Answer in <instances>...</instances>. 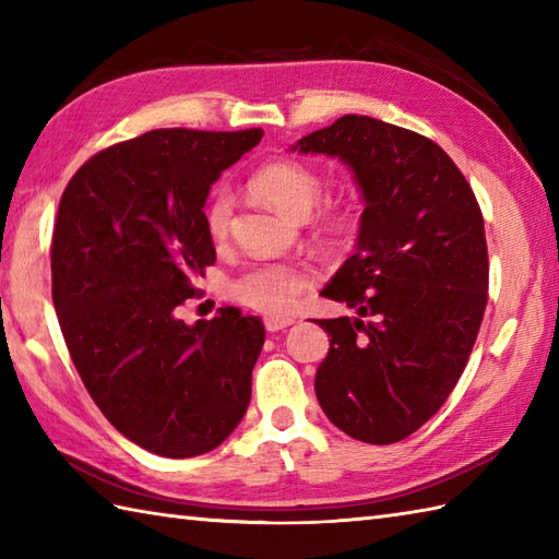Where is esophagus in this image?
Listing matches in <instances>:
<instances>
[{
	"label": "esophagus",
	"mask_w": 559,
	"mask_h": 559,
	"mask_svg": "<svg viewBox=\"0 0 559 559\" xmlns=\"http://www.w3.org/2000/svg\"><path fill=\"white\" fill-rule=\"evenodd\" d=\"M295 322L293 317H266V331H271V334H276V331H283V329H288L290 324Z\"/></svg>",
	"instance_id": "esophagus-1"
}]
</instances>
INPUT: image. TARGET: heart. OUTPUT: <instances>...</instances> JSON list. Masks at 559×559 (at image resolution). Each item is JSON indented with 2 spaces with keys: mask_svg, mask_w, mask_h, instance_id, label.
Masks as SVG:
<instances>
[{
  "mask_svg": "<svg viewBox=\"0 0 559 559\" xmlns=\"http://www.w3.org/2000/svg\"><path fill=\"white\" fill-rule=\"evenodd\" d=\"M254 192L269 199L273 206L288 213L293 218H307L322 199V180L319 175L298 160L269 163L252 177ZM235 211V197L225 185H218L211 192L206 204V228L223 240L228 235ZM331 230H343L348 216L343 211L331 213L326 218ZM317 271L300 261H257L247 266L233 281L230 293L237 300L254 307V310L281 314L290 310L295 300L312 286Z\"/></svg>",
  "mask_w": 559,
  "mask_h": 559,
  "instance_id": "heart-1",
  "label": "heart"
}]
</instances>
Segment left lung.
Returning a JSON list of instances; mask_svg holds the SVG:
<instances>
[{"mask_svg":"<svg viewBox=\"0 0 559 559\" xmlns=\"http://www.w3.org/2000/svg\"><path fill=\"white\" fill-rule=\"evenodd\" d=\"M353 173L365 211L355 252L322 290L358 317L319 319L329 355L317 401L367 444L406 439L442 408L488 305L483 213L435 141L365 115H343L295 141Z\"/></svg>","mask_w":559,"mask_h":559,"instance_id":"1","label":"left lung"}]
</instances>
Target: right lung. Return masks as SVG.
<instances>
[{
  "instance_id": "add662e5",
  "label": "right lung",
  "mask_w": 559,
  "mask_h": 559,
  "mask_svg": "<svg viewBox=\"0 0 559 559\" xmlns=\"http://www.w3.org/2000/svg\"><path fill=\"white\" fill-rule=\"evenodd\" d=\"M264 132L153 129L83 163L59 201L52 302L91 399L151 454L189 459L230 437L252 399L264 324L221 307L175 314L216 264L206 199Z\"/></svg>"
}]
</instances>
